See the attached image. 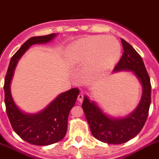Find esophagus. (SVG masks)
I'll return each instance as SVG.
<instances>
[{
	"label": "esophagus",
	"mask_w": 159,
	"mask_h": 159,
	"mask_svg": "<svg viewBox=\"0 0 159 159\" xmlns=\"http://www.w3.org/2000/svg\"><path fill=\"white\" fill-rule=\"evenodd\" d=\"M78 100L80 102V103H81V102L83 101V95L82 94H79V95H78Z\"/></svg>",
	"instance_id": "34e87169"
}]
</instances>
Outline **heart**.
I'll return each mask as SVG.
<instances>
[{
  "instance_id": "1",
  "label": "heart",
  "mask_w": 159,
  "mask_h": 159,
  "mask_svg": "<svg viewBox=\"0 0 159 159\" xmlns=\"http://www.w3.org/2000/svg\"><path fill=\"white\" fill-rule=\"evenodd\" d=\"M119 41L112 36H93L80 39L66 48V61L71 66H87L89 75H99L113 66L121 56Z\"/></svg>"
}]
</instances>
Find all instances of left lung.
<instances>
[{"instance_id":"1","label":"left lung","mask_w":159,"mask_h":159,"mask_svg":"<svg viewBox=\"0 0 159 159\" xmlns=\"http://www.w3.org/2000/svg\"><path fill=\"white\" fill-rule=\"evenodd\" d=\"M123 52L114 72L131 71L142 85V96L136 109L122 118L111 117L87 96H84L83 111L96 139L110 144H121L134 138L141 131L148 116L151 101V85L141 56L131 44L121 38Z\"/></svg>"}]
</instances>
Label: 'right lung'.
Segmentation results:
<instances>
[{
  "instance_id": "add662e5",
  "label": "right lung",
  "mask_w": 159,
  "mask_h": 159,
  "mask_svg": "<svg viewBox=\"0 0 159 159\" xmlns=\"http://www.w3.org/2000/svg\"><path fill=\"white\" fill-rule=\"evenodd\" d=\"M56 35L51 34L28 39L11 57L4 79V103L11 127L23 140L38 146L52 144L64 137L70 111L75 106L79 89L74 88L64 92L38 113L27 114L19 109L14 102L10 85L18 62L30 47L49 42Z\"/></svg>"
}]
</instances>
